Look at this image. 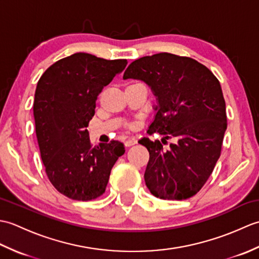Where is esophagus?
I'll use <instances>...</instances> for the list:
<instances>
[{
	"label": "esophagus",
	"instance_id": "obj_1",
	"mask_svg": "<svg viewBox=\"0 0 259 259\" xmlns=\"http://www.w3.org/2000/svg\"><path fill=\"white\" fill-rule=\"evenodd\" d=\"M136 144H137V139L136 138H130L124 142V146L125 147H131V146H134Z\"/></svg>",
	"mask_w": 259,
	"mask_h": 259
}]
</instances>
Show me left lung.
I'll list each match as a JSON object with an SVG mask.
<instances>
[{
	"label": "left lung",
	"mask_w": 259,
	"mask_h": 259,
	"mask_svg": "<svg viewBox=\"0 0 259 259\" xmlns=\"http://www.w3.org/2000/svg\"><path fill=\"white\" fill-rule=\"evenodd\" d=\"M130 78L144 81L158 100L148 134L162 135V144L176 140L168 150L159 140H139L149 151L148 189L160 199H188L206 184L221 157L227 129L221 83L196 60L167 52L135 60L123 74Z\"/></svg>",
	"instance_id": "1"
}]
</instances>
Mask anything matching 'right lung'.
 <instances>
[{
    "label": "right lung",
    "mask_w": 259,
    "mask_h": 259,
    "mask_svg": "<svg viewBox=\"0 0 259 259\" xmlns=\"http://www.w3.org/2000/svg\"><path fill=\"white\" fill-rule=\"evenodd\" d=\"M126 63L79 52L53 63L37 82L33 114L42 161L54 188L73 200L100 197L125 151L115 140L92 147L87 126L99 93Z\"/></svg>",
    "instance_id": "add662e5"
}]
</instances>
